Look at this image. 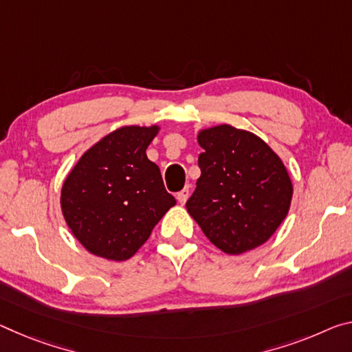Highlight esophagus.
<instances>
[{"instance_id":"1","label":"esophagus","mask_w":352,"mask_h":352,"mask_svg":"<svg viewBox=\"0 0 352 352\" xmlns=\"http://www.w3.org/2000/svg\"><path fill=\"white\" fill-rule=\"evenodd\" d=\"M188 197H189V186H185V188L182 189L180 192L177 194V200H178V204H182V205H185V204H186Z\"/></svg>"}]
</instances>
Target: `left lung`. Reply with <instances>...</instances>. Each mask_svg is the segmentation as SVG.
Masks as SVG:
<instances>
[{
	"mask_svg": "<svg viewBox=\"0 0 352 352\" xmlns=\"http://www.w3.org/2000/svg\"><path fill=\"white\" fill-rule=\"evenodd\" d=\"M204 148L196 191L186 202L205 236L228 255L256 249L274 235L293 199L283 161L252 131L228 124L197 133Z\"/></svg>",
	"mask_w": 352,
	"mask_h": 352,
	"instance_id": "obj_1",
	"label": "left lung"
}]
</instances>
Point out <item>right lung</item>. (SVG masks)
Wrapping results in <instances>:
<instances>
[{"label": "right lung", "mask_w": 352, "mask_h": 352, "mask_svg": "<svg viewBox=\"0 0 352 352\" xmlns=\"http://www.w3.org/2000/svg\"><path fill=\"white\" fill-rule=\"evenodd\" d=\"M160 125H125L89 147L60 189L67 226L89 252L131 258L177 202L146 150Z\"/></svg>", "instance_id": "right-lung-1"}]
</instances>
